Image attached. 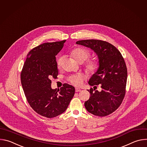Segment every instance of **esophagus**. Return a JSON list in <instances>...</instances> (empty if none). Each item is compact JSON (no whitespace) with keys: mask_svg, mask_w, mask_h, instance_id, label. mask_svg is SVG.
<instances>
[{"mask_svg":"<svg viewBox=\"0 0 147 147\" xmlns=\"http://www.w3.org/2000/svg\"><path fill=\"white\" fill-rule=\"evenodd\" d=\"M76 92H80V91H81V89H80V88H76Z\"/></svg>","mask_w":147,"mask_h":147,"instance_id":"34e87169","label":"esophagus"}]
</instances>
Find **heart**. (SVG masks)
<instances>
[{
  "mask_svg": "<svg viewBox=\"0 0 147 147\" xmlns=\"http://www.w3.org/2000/svg\"><path fill=\"white\" fill-rule=\"evenodd\" d=\"M71 56L78 63H82L86 60L90 56L88 51L82 48H76L70 51ZM63 62V57L59 56L56 59V63L58 67L61 66ZM86 71L91 74H94L97 72L99 68V61L96 60H90L88 61L85 65ZM84 79V76L81 74L73 75L69 77V81L74 86L81 85Z\"/></svg>",
  "mask_w": 147,
  "mask_h": 147,
  "instance_id": "1",
  "label": "heart"
}]
</instances>
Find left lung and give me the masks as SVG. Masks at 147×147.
Returning <instances> with one entry per match:
<instances>
[{
  "label": "left lung",
  "mask_w": 147,
  "mask_h": 147,
  "mask_svg": "<svg viewBox=\"0 0 147 147\" xmlns=\"http://www.w3.org/2000/svg\"><path fill=\"white\" fill-rule=\"evenodd\" d=\"M76 44L94 51L99 63L98 70L90 78L88 84L95 87L100 84L101 91L90 90L91 96L85 102V107L95 116H108L120 107L125 94L127 70L124 60L119 50L108 42L86 39Z\"/></svg>",
  "instance_id": "left-lung-1"
}]
</instances>
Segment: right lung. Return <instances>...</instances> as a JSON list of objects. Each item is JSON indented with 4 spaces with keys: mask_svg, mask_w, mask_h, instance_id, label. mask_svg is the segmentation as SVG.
I'll return each instance as SVG.
<instances>
[{
    "mask_svg": "<svg viewBox=\"0 0 147 147\" xmlns=\"http://www.w3.org/2000/svg\"><path fill=\"white\" fill-rule=\"evenodd\" d=\"M66 40L44 43L32 49L21 73V82L30 105L48 118L63 113L75 93L74 87L68 84L58 90L51 88V78L58 75L56 56Z\"/></svg>",
    "mask_w": 147,
    "mask_h": 147,
    "instance_id": "1",
    "label": "right lung"
}]
</instances>
